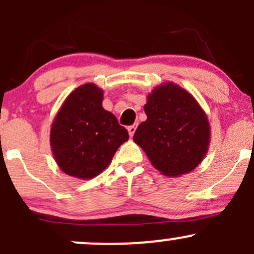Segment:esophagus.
<instances>
[{
    "label": "esophagus",
    "instance_id": "1",
    "mask_svg": "<svg viewBox=\"0 0 254 254\" xmlns=\"http://www.w3.org/2000/svg\"><path fill=\"white\" fill-rule=\"evenodd\" d=\"M136 129H137V124H133V125H131V127H127V131H129V135H130V137H132V136H133V133H135Z\"/></svg>",
    "mask_w": 254,
    "mask_h": 254
}]
</instances>
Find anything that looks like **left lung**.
Masks as SVG:
<instances>
[{
  "label": "left lung",
  "mask_w": 254,
  "mask_h": 254,
  "mask_svg": "<svg viewBox=\"0 0 254 254\" xmlns=\"http://www.w3.org/2000/svg\"><path fill=\"white\" fill-rule=\"evenodd\" d=\"M144 112L147 121L138 125L133 142L151 165L167 177L193 171L210 143L208 117L193 95L168 81L151 90Z\"/></svg>",
  "instance_id": "1"
}]
</instances>
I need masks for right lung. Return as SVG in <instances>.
Segmentation results:
<instances>
[{
    "label": "right lung",
    "instance_id": "add662e5",
    "mask_svg": "<svg viewBox=\"0 0 254 254\" xmlns=\"http://www.w3.org/2000/svg\"><path fill=\"white\" fill-rule=\"evenodd\" d=\"M103 89L84 83L68 95L54 119L51 150L68 176L84 180L97 177L129 139L127 129L103 107Z\"/></svg>",
    "mask_w": 254,
    "mask_h": 254
}]
</instances>
